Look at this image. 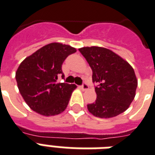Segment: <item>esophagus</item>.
Returning a JSON list of instances; mask_svg holds the SVG:
<instances>
[{
	"mask_svg": "<svg viewBox=\"0 0 155 155\" xmlns=\"http://www.w3.org/2000/svg\"><path fill=\"white\" fill-rule=\"evenodd\" d=\"M81 88H82V90H87L89 88V87H88V84H87V82H83L82 86H81Z\"/></svg>",
	"mask_w": 155,
	"mask_h": 155,
	"instance_id": "obj_1",
	"label": "esophagus"
}]
</instances>
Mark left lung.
Segmentation results:
<instances>
[{
	"label": "left lung",
	"instance_id": "8db88e82",
	"mask_svg": "<svg viewBox=\"0 0 155 155\" xmlns=\"http://www.w3.org/2000/svg\"><path fill=\"white\" fill-rule=\"evenodd\" d=\"M92 69V82L96 83V100L87 104L95 117L109 118L128 109L136 95L137 79L134 69L119 55L99 46L78 49Z\"/></svg>",
	"mask_w": 155,
	"mask_h": 155
}]
</instances>
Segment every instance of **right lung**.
I'll return each instance as SVG.
<instances>
[{"instance_id": "obj_1", "label": "right lung", "mask_w": 155, "mask_h": 155, "mask_svg": "<svg viewBox=\"0 0 155 155\" xmlns=\"http://www.w3.org/2000/svg\"><path fill=\"white\" fill-rule=\"evenodd\" d=\"M77 50L53 42L43 46L21 63L15 78L21 95L31 109L44 116L57 115L67 108L76 85L58 83L64 75L62 64Z\"/></svg>"}]
</instances>
